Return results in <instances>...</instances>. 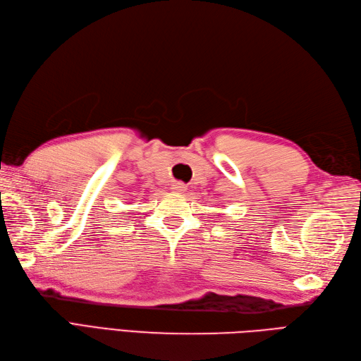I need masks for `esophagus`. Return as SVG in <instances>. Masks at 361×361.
Wrapping results in <instances>:
<instances>
[{"instance_id": "esophagus-1", "label": "esophagus", "mask_w": 361, "mask_h": 361, "mask_svg": "<svg viewBox=\"0 0 361 361\" xmlns=\"http://www.w3.org/2000/svg\"><path fill=\"white\" fill-rule=\"evenodd\" d=\"M171 190H173L174 192H183L185 190H187V185L182 183V182H174V183L171 185Z\"/></svg>"}]
</instances>
